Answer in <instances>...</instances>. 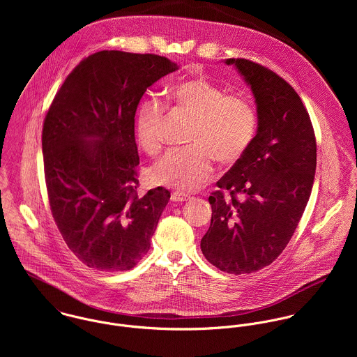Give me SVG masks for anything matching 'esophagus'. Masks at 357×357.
<instances>
[{
    "instance_id": "esophagus-1",
    "label": "esophagus",
    "mask_w": 357,
    "mask_h": 357,
    "mask_svg": "<svg viewBox=\"0 0 357 357\" xmlns=\"http://www.w3.org/2000/svg\"><path fill=\"white\" fill-rule=\"evenodd\" d=\"M188 199H190V195H187V194H183V192H178V191L172 192V201L173 202H184V201H188Z\"/></svg>"
}]
</instances>
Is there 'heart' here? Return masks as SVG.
Listing matches in <instances>:
<instances>
[{"instance_id":"heart-1","label":"heart","mask_w":357,"mask_h":357,"mask_svg":"<svg viewBox=\"0 0 357 357\" xmlns=\"http://www.w3.org/2000/svg\"><path fill=\"white\" fill-rule=\"evenodd\" d=\"M167 102L194 115L188 142L158 160L150 180L180 191L204 185L214 170V158L229 165L239 160L250 147L257 130L253 104L239 95H224V89L204 77L190 78L167 91ZM166 105L158 99H144L135 111V132L144 153H159L163 143Z\"/></svg>"}]
</instances>
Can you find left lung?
<instances>
[{
  "instance_id": "left-lung-1",
  "label": "left lung",
  "mask_w": 357,
  "mask_h": 357,
  "mask_svg": "<svg viewBox=\"0 0 357 357\" xmlns=\"http://www.w3.org/2000/svg\"><path fill=\"white\" fill-rule=\"evenodd\" d=\"M225 63L250 86L258 122L250 147L208 197L211 222L201 249L220 271L242 275L273 262L290 242L313 187L316 140L290 84L252 60Z\"/></svg>"
}]
</instances>
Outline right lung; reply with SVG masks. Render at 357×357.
Returning <instances> with one entry per match:
<instances>
[{
  "label": "right lung",
  "instance_id": "1",
  "mask_svg": "<svg viewBox=\"0 0 357 357\" xmlns=\"http://www.w3.org/2000/svg\"><path fill=\"white\" fill-rule=\"evenodd\" d=\"M178 66L153 53L102 51L56 93L43 129L52 215L68 249L96 271H129L147 255L170 192L137 195L135 111Z\"/></svg>",
  "mask_w": 357,
  "mask_h": 357
}]
</instances>
